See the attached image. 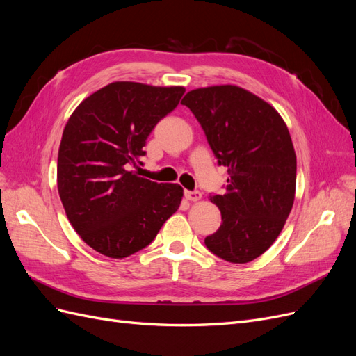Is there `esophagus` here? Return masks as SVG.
<instances>
[{
    "instance_id": "obj_1",
    "label": "esophagus",
    "mask_w": 356,
    "mask_h": 356,
    "mask_svg": "<svg viewBox=\"0 0 356 356\" xmlns=\"http://www.w3.org/2000/svg\"><path fill=\"white\" fill-rule=\"evenodd\" d=\"M184 196H186V199H187V200L197 202V200H200V197H202V193H200V191H197V190H195V191L186 190V191H184Z\"/></svg>"
}]
</instances>
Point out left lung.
I'll return each instance as SVG.
<instances>
[{
  "label": "left lung",
  "instance_id": "1",
  "mask_svg": "<svg viewBox=\"0 0 356 356\" xmlns=\"http://www.w3.org/2000/svg\"><path fill=\"white\" fill-rule=\"evenodd\" d=\"M181 104L230 175L224 195L209 196L222 224L204 245L229 263H250L276 241L294 203L297 159L288 127L272 105L232 84L191 90Z\"/></svg>",
  "mask_w": 356,
  "mask_h": 356
}]
</instances>
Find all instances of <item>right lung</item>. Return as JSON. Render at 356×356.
<instances>
[{"label": "right lung", "mask_w": 356, "mask_h": 356, "mask_svg": "<svg viewBox=\"0 0 356 356\" xmlns=\"http://www.w3.org/2000/svg\"><path fill=\"white\" fill-rule=\"evenodd\" d=\"M186 89L115 81L86 98L63 129L58 190L74 230L110 258L154 241L182 199L178 184L138 177L154 126L177 108Z\"/></svg>", "instance_id": "add662e5"}]
</instances>
